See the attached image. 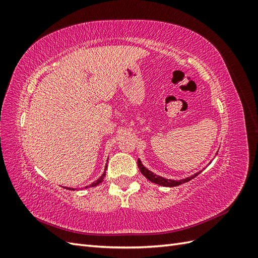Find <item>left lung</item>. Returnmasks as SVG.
Returning a JSON list of instances; mask_svg holds the SVG:
<instances>
[{
    "mask_svg": "<svg viewBox=\"0 0 258 258\" xmlns=\"http://www.w3.org/2000/svg\"><path fill=\"white\" fill-rule=\"evenodd\" d=\"M211 162H212V161H210V163ZM210 163H209V165H210ZM138 166H139L140 171H141V173L148 179V181H151V182L157 184V185H160V186H166V187H174V186H178L181 184H184V183L188 182V181H191L192 178H195L198 174H200L202 172V171H199V172L195 173L190 176H187L185 178H182V179H171V178H166V177H162V176L155 174L154 172H152V171L148 170L146 167H144L142 161L140 159H138Z\"/></svg>",
    "mask_w": 258,
    "mask_h": 258,
    "instance_id": "left-lung-1",
    "label": "left lung"
}]
</instances>
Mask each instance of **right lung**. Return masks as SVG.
I'll return each mask as SVG.
<instances>
[{"label":"right lung","instance_id":"1","mask_svg":"<svg viewBox=\"0 0 258 258\" xmlns=\"http://www.w3.org/2000/svg\"><path fill=\"white\" fill-rule=\"evenodd\" d=\"M106 169H107V167H106V165H105V169H104V172H103V174L101 175L96 182H93V183H91L90 185H88V186H86L85 188H88V187H96V186H98L100 183H102V181L104 179V177H105V175H106ZM68 189H70V188H68ZM70 190H75L74 188H72V189H70Z\"/></svg>","mask_w":258,"mask_h":258}]
</instances>
